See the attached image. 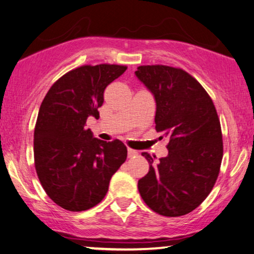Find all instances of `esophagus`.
I'll use <instances>...</instances> for the list:
<instances>
[{"instance_id": "1", "label": "esophagus", "mask_w": 254, "mask_h": 254, "mask_svg": "<svg viewBox=\"0 0 254 254\" xmlns=\"http://www.w3.org/2000/svg\"><path fill=\"white\" fill-rule=\"evenodd\" d=\"M138 155V152L136 150H133V149H127V157H129V158H131V157H134V156H137Z\"/></svg>"}]
</instances>
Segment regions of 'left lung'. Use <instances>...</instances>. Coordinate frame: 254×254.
<instances>
[{
  "instance_id": "left-lung-1",
  "label": "left lung",
  "mask_w": 254,
  "mask_h": 254,
  "mask_svg": "<svg viewBox=\"0 0 254 254\" xmlns=\"http://www.w3.org/2000/svg\"><path fill=\"white\" fill-rule=\"evenodd\" d=\"M156 99V131L169 138V155L147 152L138 190L151 210L165 217L192 212L212 191L223 159L219 117L210 96L183 69L140 65L134 72Z\"/></svg>"
}]
</instances>
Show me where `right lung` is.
<instances>
[{
	"label": "right lung",
	"mask_w": 254,
	"mask_h": 254,
	"mask_svg": "<svg viewBox=\"0 0 254 254\" xmlns=\"http://www.w3.org/2000/svg\"><path fill=\"white\" fill-rule=\"evenodd\" d=\"M127 66L82 65L51 85L35 125L34 159L42 188L54 203L72 212L94 207L127 159L120 139L104 142L85 129L89 116L99 117L104 90Z\"/></svg>",
	"instance_id": "right-lung-1"
}]
</instances>
